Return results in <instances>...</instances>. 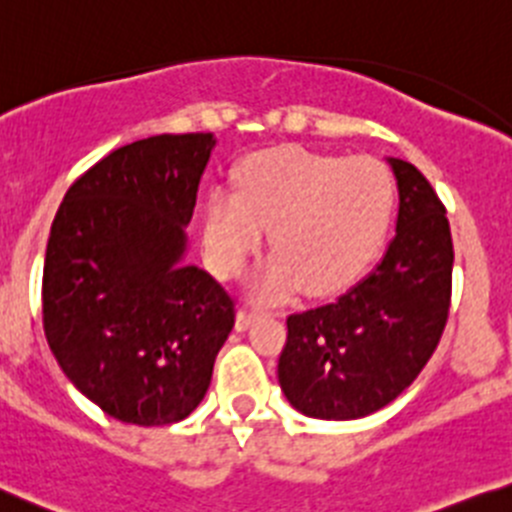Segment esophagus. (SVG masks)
<instances>
[{
	"mask_svg": "<svg viewBox=\"0 0 512 512\" xmlns=\"http://www.w3.org/2000/svg\"><path fill=\"white\" fill-rule=\"evenodd\" d=\"M256 319H259V311L248 309V306H241L236 314V329L238 332H243V329H248V326H251Z\"/></svg>",
	"mask_w": 512,
	"mask_h": 512,
	"instance_id": "esophagus-1",
	"label": "esophagus"
}]
</instances>
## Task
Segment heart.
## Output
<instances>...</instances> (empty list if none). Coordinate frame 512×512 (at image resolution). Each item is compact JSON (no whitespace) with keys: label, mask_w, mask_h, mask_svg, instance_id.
<instances>
[{"label":"heart","mask_w":512,"mask_h":512,"mask_svg":"<svg viewBox=\"0 0 512 512\" xmlns=\"http://www.w3.org/2000/svg\"><path fill=\"white\" fill-rule=\"evenodd\" d=\"M392 180L374 158H337L281 145L256 150L233 168V196L213 193L203 216L211 269L233 279L261 248L264 228L276 253L253 291L284 299L347 284L372 259L387 231Z\"/></svg>","instance_id":"heart-1"}]
</instances>
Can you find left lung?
<instances>
[{
  "label": "left lung",
  "mask_w": 512,
  "mask_h": 512,
  "mask_svg": "<svg viewBox=\"0 0 512 512\" xmlns=\"http://www.w3.org/2000/svg\"><path fill=\"white\" fill-rule=\"evenodd\" d=\"M389 165L399 213L382 261L332 304L286 319L279 384L306 417L357 420L387 407L445 332L455 259L447 211L415 165L399 158Z\"/></svg>",
  "instance_id": "obj_1"
}]
</instances>
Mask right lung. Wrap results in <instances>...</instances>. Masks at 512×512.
Here are the masks:
<instances>
[{
	"label": "right lung",
	"mask_w": 512,
	"mask_h": 512,
	"mask_svg": "<svg viewBox=\"0 0 512 512\" xmlns=\"http://www.w3.org/2000/svg\"><path fill=\"white\" fill-rule=\"evenodd\" d=\"M211 133L153 135L97 160L65 193L42 274L57 364L128 425L186 420L236 321L231 294L183 264Z\"/></svg>",
	"instance_id": "add662e5"
}]
</instances>
